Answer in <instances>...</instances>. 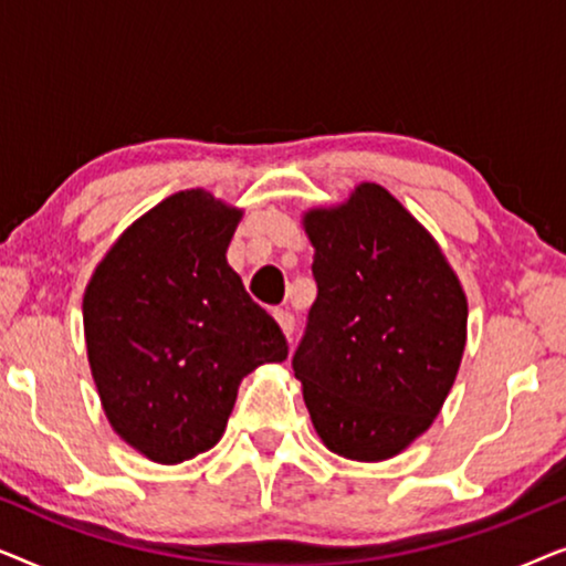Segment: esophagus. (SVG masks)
Masks as SVG:
<instances>
[{
  "mask_svg": "<svg viewBox=\"0 0 566 566\" xmlns=\"http://www.w3.org/2000/svg\"><path fill=\"white\" fill-rule=\"evenodd\" d=\"M273 316H275L277 327H281V332H283V335L291 339V335H293V316H291L289 312H283V308H275V312H273Z\"/></svg>",
  "mask_w": 566,
  "mask_h": 566,
  "instance_id": "obj_1",
  "label": "esophagus"
}]
</instances>
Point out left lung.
<instances>
[{
    "instance_id": "left-lung-1",
    "label": "left lung",
    "mask_w": 566,
    "mask_h": 566,
    "mask_svg": "<svg viewBox=\"0 0 566 566\" xmlns=\"http://www.w3.org/2000/svg\"><path fill=\"white\" fill-rule=\"evenodd\" d=\"M316 301L293 355L316 436L386 461L436 420L467 347L469 304L428 229L376 182L312 208Z\"/></svg>"
}]
</instances>
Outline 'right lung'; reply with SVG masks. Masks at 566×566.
<instances>
[{
    "label": "right lung",
    "instance_id": "add662e5",
    "mask_svg": "<svg viewBox=\"0 0 566 566\" xmlns=\"http://www.w3.org/2000/svg\"><path fill=\"white\" fill-rule=\"evenodd\" d=\"M242 208L180 190L136 219L84 291L90 370L111 428L154 463L219 443L239 384L283 363L285 337L227 250Z\"/></svg>",
    "mask_w": 566,
    "mask_h": 566
}]
</instances>
